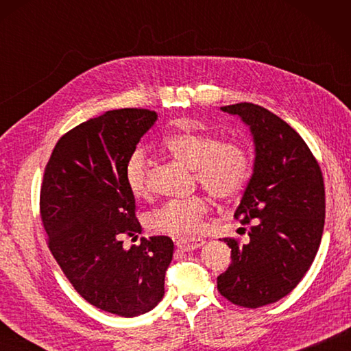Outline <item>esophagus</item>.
I'll return each mask as SVG.
<instances>
[{
    "instance_id": "obj_1",
    "label": "esophagus",
    "mask_w": 351,
    "mask_h": 351,
    "mask_svg": "<svg viewBox=\"0 0 351 351\" xmlns=\"http://www.w3.org/2000/svg\"><path fill=\"white\" fill-rule=\"evenodd\" d=\"M205 240H178L176 247L182 252H190L195 249H200L202 245H205Z\"/></svg>"
}]
</instances>
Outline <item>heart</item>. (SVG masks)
<instances>
[{"instance_id":"b5f03b06","label":"heart","mask_w":351,"mask_h":351,"mask_svg":"<svg viewBox=\"0 0 351 351\" xmlns=\"http://www.w3.org/2000/svg\"><path fill=\"white\" fill-rule=\"evenodd\" d=\"M166 151L195 171V182L200 184L219 200L241 195L252 173L250 155L237 141H221L217 136L200 131L171 134L164 140ZM149 167L151 161L145 149L137 147L125 162V182L137 199L149 196ZM208 200L202 195L170 200L147 215V228L158 234L190 238L204 228Z\"/></svg>"}]
</instances>
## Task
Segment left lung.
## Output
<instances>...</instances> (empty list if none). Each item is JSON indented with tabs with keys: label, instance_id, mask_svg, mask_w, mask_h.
I'll return each instance as SVG.
<instances>
[{
	"label": "left lung",
	"instance_id": "left-lung-1",
	"mask_svg": "<svg viewBox=\"0 0 351 351\" xmlns=\"http://www.w3.org/2000/svg\"><path fill=\"white\" fill-rule=\"evenodd\" d=\"M221 110L250 126L256 156L234 214L249 225L250 241L223 238L232 263L217 289L237 306L255 309L289 294L314 263L324 228V181L314 154L280 117L252 102Z\"/></svg>",
	"mask_w": 351,
	"mask_h": 351
}]
</instances>
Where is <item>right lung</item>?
Here are the masks:
<instances>
[{
	"label": "right lung",
	"mask_w": 351,
	"mask_h": 351,
	"mask_svg": "<svg viewBox=\"0 0 351 351\" xmlns=\"http://www.w3.org/2000/svg\"><path fill=\"white\" fill-rule=\"evenodd\" d=\"M155 121V111L121 108L80 123L52 149L40 187L42 225L63 274L86 302L126 318L161 302L173 258L164 235L123 249L141 232L125 162Z\"/></svg>",
	"instance_id": "add662e5"
}]
</instances>
